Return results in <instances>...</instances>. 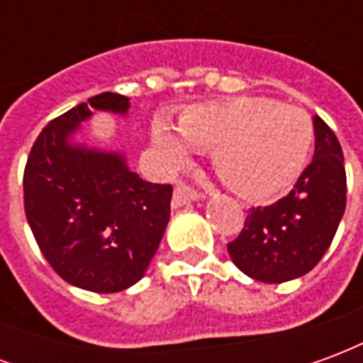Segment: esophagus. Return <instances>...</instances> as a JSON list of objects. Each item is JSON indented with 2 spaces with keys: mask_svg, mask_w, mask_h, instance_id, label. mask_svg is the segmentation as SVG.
I'll return each instance as SVG.
<instances>
[{
  "mask_svg": "<svg viewBox=\"0 0 363 363\" xmlns=\"http://www.w3.org/2000/svg\"><path fill=\"white\" fill-rule=\"evenodd\" d=\"M198 198H200V194H198L196 190L189 189V186H184V184H179L173 192V202H171V206L177 210V208H182V206L194 202Z\"/></svg>",
  "mask_w": 363,
  "mask_h": 363,
  "instance_id": "34e87169",
  "label": "esophagus"
}]
</instances>
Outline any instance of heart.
<instances>
[{"label": "heart", "instance_id": "obj_1", "mask_svg": "<svg viewBox=\"0 0 363 363\" xmlns=\"http://www.w3.org/2000/svg\"><path fill=\"white\" fill-rule=\"evenodd\" d=\"M179 132L157 118L151 150L163 169L189 159V145L212 150L213 165L241 196L267 198L296 181L313 142V122L297 104L270 99H235L198 104L181 114Z\"/></svg>", "mask_w": 363, "mask_h": 363}]
</instances>
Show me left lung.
Listing matches in <instances>:
<instances>
[{
	"label": "left lung",
	"instance_id": "1",
	"mask_svg": "<svg viewBox=\"0 0 363 363\" xmlns=\"http://www.w3.org/2000/svg\"><path fill=\"white\" fill-rule=\"evenodd\" d=\"M313 130L315 155L294 190L272 206L249 210L241 235L228 245L233 264L252 280L281 284L313 270L342 220V147L319 116H313Z\"/></svg>",
	"mask_w": 363,
	"mask_h": 363
}]
</instances>
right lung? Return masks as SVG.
<instances>
[{
	"instance_id": "obj_1",
	"label": "right lung",
	"mask_w": 363,
	"mask_h": 363,
	"mask_svg": "<svg viewBox=\"0 0 363 363\" xmlns=\"http://www.w3.org/2000/svg\"><path fill=\"white\" fill-rule=\"evenodd\" d=\"M130 99L101 93L54 118L25 167V213L50 267L75 288L116 294L143 278L171 218V184L140 179L122 151L83 142L95 111L128 116Z\"/></svg>"
}]
</instances>
